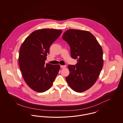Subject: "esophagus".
Listing matches in <instances>:
<instances>
[{
    "mask_svg": "<svg viewBox=\"0 0 123 123\" xmlns=\"http://www.w3.org/2000/svg\"><path fill=\"white\" fill-rule=\"evenodd\" d=\"M60 67L61 68H64L66 67V65H60Z\"/></svg>",
    "mask_w": 123,
    "mask_h": 123,
    "instance_id": "esophagus-1",
    "label": "esophagus"
}]
</instances>
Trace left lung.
<instances>
[{
    "instance_id": "obj_1",
    "label": "left lung",
    "mask_w": 123,
    "mask_h": 123,
    "mask_svg": "<svg viewBox=\"0 0 123 123\" xmlns=\"http://www.w3.org/2000/svg\"><path fill=\"white\" fill-rule=\"evenodd\" d=\"M62 38L70 46L72 58L77 61L76 65H68L70 74L66 81L77 92L86 91L97 81L103 66L102 48L88 31L68 29Z\"/></svg>"
}]
</instances>
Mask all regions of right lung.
Instances as JSON below:
<instances>
[{"mask_svg": "<svg viewBox=\"0 0 123 123\" xmlns=\"http://www.w3.org/2000/svg\"><path fill=\"white\" fill-rule=\"evenodd\" d=\"M62 30L43 29L31 33L22 44L18 63L24 80L33 90L42 93L51 88L57 76L59 64H45L49 47Z\"/></svg>", "mask_w": 123, "mask_h": 123, "instance_id": "obj_1", "label": "right lung"}]
</instances>
